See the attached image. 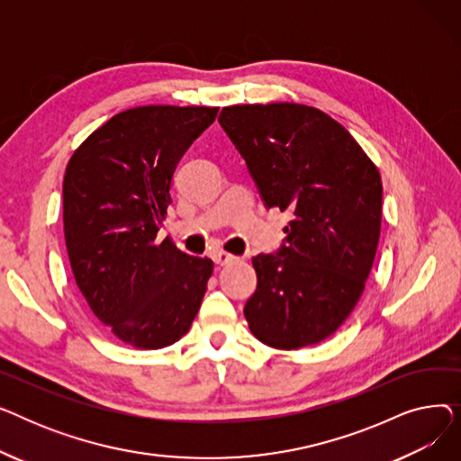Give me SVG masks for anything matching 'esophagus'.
Masks as SVG:
<instances>
[{"label":"esophagus","mask_w":461,"mask_h":461,"mask_svg":"<svg viewBox=\"0 0 461 461\" xmlns=\"http://www.w3.org/2000/svg\"><path fill=\"white\" fill-rule=\"evenodd\" d=\"M239 258L230 254V252H224V250H214L212 252V261L218 263V265H230V263H235Z\"/></svg>","instance_id":"1"}]
</instances>
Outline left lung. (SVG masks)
Instances as JSON below:
<instances>
[{"label":"left lung","mask_w":461,"mask_h":461,"mask_svg":"<svg viewBox=\"0 0 461 461\" xmlns=\"http://www.w3.org/2000/svg\"><path fill=\"white\" fill-rule=\"evenodd\" d=\"M218 123L265 207L294 216L280 250L252 258L249 327L276 349L320 344L348 320L372 271L383 202L377 167L338 121L312 106H226Z\"/></svg>","instance_id":"obj_1"}]
</instances>
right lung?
<instances>
[{
	"instance_id": "obj_1",
	"label": "right lung",
	"mask_w": 461,
	"mask_h": 461,
	"mask_svg": "<svg viewBox=\"0 0 461 461\" xmlns=\"http://www.w3.org/2000/svg\"><path fill=\"white\" fill-rule=\"evenodd\" d=\"M218 108L138 106L113 115L70 157L63 230L72 275L121 342L176 344L196 318L212 261L157 240L181 157Z\"/></svg>"
}]
</instances>
